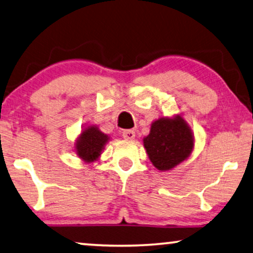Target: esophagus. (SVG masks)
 <instances>
[{"label":"esophagus","mask_w":253,"mask_h":253,"mask_svg":"<svg viewBox=\"0 0 253 253\" xmlns=\"http://www.w3.org/2000/svg\"><path fill=\"white\" fill-rule=\"evenodd\" d=\"M122 136L124 139L127 140H132L134 137H136V132L133 130H124L122 132Z\"/></svg>","instance_id":"1"}]
</instances>
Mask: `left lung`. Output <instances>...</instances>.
Returning a JSON list of instances; mask_svg holds the SVG:
<instances>
[{
    "mask_svg": "<svg viewBox=\"0 0 253 253\" xmlns=\"http://www.w3.org/2000/svg\"><path fill=\"white\" fill-rule=\"evenodd\" d=\"M143 141L151 162L160 171L171 170L186 160L195 146L192 131L179 115L154 121Z\"/></svg>",
    "mask_w": 253,
    "mask_h": 253,
    "instance_id": "1",
    "label": "left lung"
}]
</instances>
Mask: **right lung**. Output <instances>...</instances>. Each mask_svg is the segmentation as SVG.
Masks as SVG:
<instances>
[{"label":"right lung","instance_id":"obj_1","mask_svg":"<svg viewBox=\"0 0 253 253\" xmlns=\"http://www.w3.org/2000/svg\"><path fill=\"white\" fill-rule=\"evenodd\" d=\"M109 137L101 132L96 126H89L82 131L75 144V151L79 158L85 162L96 161L101 155Z\"/></svg>","mask_w":253,"mask_h":253}]
</instances>
